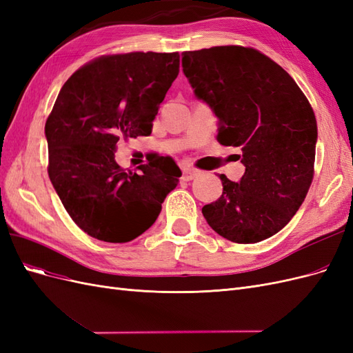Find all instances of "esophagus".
I'll return each instance as SVG.
<instances>
[{"label": "esophagus", "instance_id": "esophagus-1", "mask_svg": "<svg viewBox=\"0 0 353 353\" xmlns=\"http://www.w3.org/2000/svg\"><path fill=\"white\" fill-rule=\"evenodd\" d=\"M200 172L197 169H191V168H187V169H184V174H183V179L184 181H191V179H194L197 175H199Z\"/></svg>", "mask_w": 353, "mask_h": 353}]
</instances>
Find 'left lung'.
Returning a JSON list of instances; mask_svg holds the SVG:
<instances>
[{
    "instance_id": "1",
    "label": "left lung",
    "mask_w": 353,
    "mask_h": 353,
    "mask_svg": "<svg viewBox=\"0 0 353 353\" xmlns=\"http://www.w3.org/2000/svg\"><path fill=\"white\" fill-rule=\"evenodd\" d=\"M183 56L196 95L218 116V141L241 147L245 166L240 183L219 175L222 196L203 206V216L232 243L270 239L290 222L312 184L311 104L290 74L254 48L221 46Z\"/></svg>"
}]
</instances>
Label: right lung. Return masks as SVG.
<instances>
[{"mask_svg": "<svg viewBox=\"0 0 353 353\" xmlns=\"http://www.w3.org/2000/svg\"><path fill=\"white\" fill-rule=\"evenodd\" d=\"M179 73L178 52L134 51L94 59L63 85L48 119V176L73 222L88 236L126 243L150 228L179 183L169 156L116 163L117 141L150 135Z\"/></svg>", "mask_w": 353, "mask_h": 353, "instance_id": "1", "label": "right lung"}]
</instances>
